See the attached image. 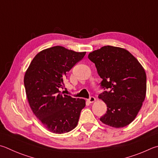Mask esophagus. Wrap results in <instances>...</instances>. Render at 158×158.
Instances as JSON below:
<instances>
[{"label":"esophagus","mask_w":158,"mask_h":158,"mask_svg":"<svg viewBox=\"0 0 158 158\" xmlns=\"http://www.w3.org/2000/svg\"><path fill=\"white\" fill-rule=\"evenodd\" d=\"M87 101H88V102H89V103H93V102H94L96 101V99L94 98V97H90V98H89L88 99H87Z\"/></svg>","instance_id":"esophagus-1"}]
</instances>
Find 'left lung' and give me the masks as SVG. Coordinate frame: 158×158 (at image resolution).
Returning a JSON list of instances; mask_svg holds the SVG:
<instances>
[{
	"label": "left lung",
	"instance_id": "left-lung-1",
	"mask_svg": "<svg viewBox=\"0 0 158 158\" xmlns=\"http://www.w3.org/2000/svg\"><path fill=\"white\" fill-rule=\"evenodd\" d=\"M108 90L99 94L107 106L100 121L113 128H122L133 121L144 101L147 75L141 64L128 50L106 45L89 53Z\"/></svg>",
	"mask_w": 158,
	"mask_h": 158
}]
</instances>
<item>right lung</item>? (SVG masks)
<instances>
[{"label": "right lung", "mask_w": 158, "mask_h": 158, "mask_svg": "<svg viewBox=\"0 0 158 158\" xmlns=\"http://www.w3.org/2000/svg\"><path fill=\"white\" fill-rule=\"evenodd\" d=\"M85 53L59 45L47 48L34 57L25 72L24 85L30 106L52 133H68L78 124L85 101L62 94L59 88L64 85L67 73Z\"/></svg>", "instance_id": "right-lung-1"}]
</instances>
